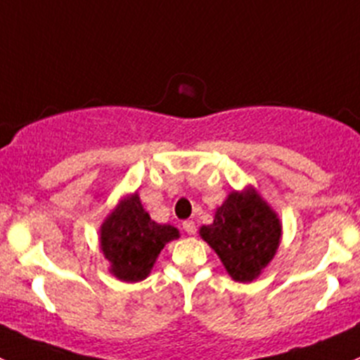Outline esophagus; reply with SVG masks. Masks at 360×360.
Masks as SVG:
<instances>
[{
  "label": "esophagus",
  "instance_id": "1",
  "mask_svg": "<svg viewBox=\"0 0 360 360\" xmlns=\"http://www.w3.org/2000/svg\"><path fill=\"white\" fill-rule=\"evenodd\" d=\"M181 227H184V231L187 232V234H195V224L194 221H191V220H185L184 224H181Z\"/></svg>",
  "mask_w": 360,
  "mask_h": 360
}]
</instances>
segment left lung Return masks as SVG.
I'll return each mask as SVG.
<instances>
[{"label":"left lung","mask_w":360,"mask_h":360,"mask_svg":"<svg viewBox=\"0 0 360 360\" xmlns=\"http://www.w3.org/2000/svg\"><path fill=\"white\" fill-rule=\"evenodd\" d=\"M231 277L250 283L269 265L281 243V221L255 191L232 192L199 231Z\"/></svg>","instance_id":"left-lung-1"}]
</instances>
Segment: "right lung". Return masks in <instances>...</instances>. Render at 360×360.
I'll list each match as a JSON object with an SVG mask.
<instances>
[{"label":"right lung","instance_id":"add662e5","mask_svg":"<svg viewBox=\"0 0 360 360\" xmlns=\"http://www.w3.org/2000/svg\"><path fill=\"white\" fill-rule=\"evenodd\" d=\"M176 237L179 231L175 227L150 220L139 194H133L121 201L103 221L100 248L117 279L136 283L149 276L165 244Z\"/></svg>","mask_w":360,"mask_h":360}]
</instances>
